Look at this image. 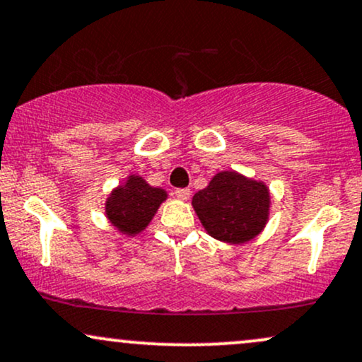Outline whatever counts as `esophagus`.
I'll use <instances>...</instances> for the list:
<instances>
[{
    "mask_svg": "<svg viewBox=\"0 0 362 362\" xmlns=\"http://www.w3.org/2000/svg\"><path fill=\"white\" fill-rule=\"evenodd\" d=\"M175 195H177V199L187 200V199L190 197V189H177L175 190Z\"/></svg>",
    "mask_w": 362,
    "mask_h": 362,
    "instance_id": "34e87169",
    "label": "esophagus"
}]
</instances>
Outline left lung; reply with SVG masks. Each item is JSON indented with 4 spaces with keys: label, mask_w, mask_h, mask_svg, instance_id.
I'll use <instances>...</instances> for the list:
<instances>
[{
    "label": "left lung",
    "mask_w": 362,
    "mask_h": 362,
    "mask_svg": "<svg viewBox=\"0 0 362 362\" xmlns=\"http://www.w3.org/2000/svg\"><path fill=\"white\" fill-rule=\"evenodd\" d=\"M192 207L209 236L228 245H245L267 228L272 194L264 182L224 170L194 195Z\"/></svg>",
    "instance_id": "obj_1"
}]
</instances>
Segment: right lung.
Listing matches in <instances>:
<instances>
[{
    "mask_svg": "<svg viewBox=\"0 0 362 362\" xmlns=\"http://www.w3.org/2000/svg\"><path fill=\"white\" fill-rule=\"evenodd\" d=\"M167 199V190L162 187L150 185L141 175L129 173L107 195L104 214L117 233L133 238L148 228Z\"/></svg>",
    "mask_w": 362,
    "mask_h": 362,
    "instance_id": "add662e5",
    "label": "right lung"
}]
</instances>
